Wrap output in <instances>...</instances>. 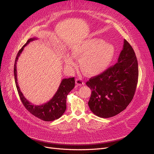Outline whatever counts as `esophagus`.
Listing matches in <instances>:
<instances>
[{"label": "esophagus", "mask_w": 154, "mask_h": 154, "mask_svg": "<svg viewBox=\"0 0 154 154\" xmlns=\"http://www.w3.org/2000/svg\"><path fill=\"white\" fill-rule=\"evenodd\" d=\"M76 84L77 85L82 86V85H84V82H83L80 78H77V79H76Z\"/></svg>", "instance_id": "esophagus-1"}]
</instances>
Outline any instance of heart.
<instances>
[{
	"label": "heart",
	"instance_id": "1",
	"mask_svg": "<svg viewBox=\"0 0 154 154\" xmlns=\"http://www.w3.org/2000/svg\"><path fill=\"white\" fill-rule=\"evenodd\" d=\"M71 54H65L63 61L68 67L76 65V58L80 59L82 71L88 76H96L108 68L115 56L112 44L105 42L100 38H91L74 44L71 48Z\"/></svg>",
	"mask_w": 154,
	"mask_h": 154
}]
</instances>
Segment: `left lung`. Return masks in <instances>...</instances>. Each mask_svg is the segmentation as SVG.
Listing matches in <instances>:
<instances>
[{
    "mask_svg": "<svg viewBox=\"0 0 154 154\" xmlns=\"http://www.w3.org/2000/svg\"><path fill=\"white\" fill-rule=\"evenodd\" d=\"M138 74L136 54L124 40L118 63L86 83L92 91L88 102L91 110L103 118L113 117L124 110L133 99Z\"/></svg>",
    "mask_w": 154,
    "mask_h": 154,
    "instance_id": "obj_1",
    "label": "left lung"
}]
</instances>
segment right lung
Segmentation results:
<instances>
[{
	"label": "right lung",
	"instance_id": "add662e5",
	"mask_svg": "<svg viewBox=\"0 0 154 154\" xmlns=\"http://www.w3.org/2000/svg\"><path fill=\"white\" fill-rule=\"evenodd\" d=\"M37 39L36 38H31L27 41L26 44L19 50L15 58L14 64V76L15 82L18 95L20 96L21 101L24 105L26 109L35 117L38 118L45 122H52L55 119L60 118L66 110V99L69 92H71L75 85L74 78H64L60 83V86L57 92L55 93L52 99L47 103L40 105H35L27 100L21 92L17 82V62L18 57L24 50L25 46L28 44L30 42Z\"/></svg>",
	"mask_w": 154,
	"mask_h": 154
}]
</instances>
